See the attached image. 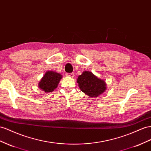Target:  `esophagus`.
Here are the masks:
<instances>
[{
  "label": "esophagus",
  "mask_w": 151,
  "mask_h": 151,
  "mask_svg": "<svg viewBox=\"0 0 151 151\" xmlns=\"http://www.w3.org/2000/svg\"><path fill=\"white\" fill-rule=\"evenodd\" d=\"M67 76H68V77H74V73H70V74H67Z\"/></svg>",
  "instance_id": "obj_1"
}]
</instances>
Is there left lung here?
Masks as SVG:
<instances>
[{
    "mask_svg": "<svg viewBox=\"0 0 151 151\" xmlns=\"http://www.w3.org/2000/svg\"><path fill=\"white\" fill-rule=\"evenodd\" d=\"M81 90L90 97H97L106 90L105 81L99 79L91 72L84 71L77 78Z\"/></svg>",
    "mask_w": 151,
    "mask_h": 151,
    "instance_id": "obj_1",
    "label": "left lung"
}]
</instances>
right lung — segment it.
I'll list each match as a JSON object with an SVG mask.
<instances>
[{"label":"right lung","mask_w":151,"mask_h":151,"mask_svg":"<svg viewBox=\"0 0 151 151\" xmlns=\"http://www.w3.org/2000/svg\"><path fill=\"white\" fill-rule=\"evenodd\" d=\"M62 75L54 71H47L40 81L38 86L46 93L52 92L58 86Z\"/></svg>","instance_id":"add662e5"}]
</instances>
